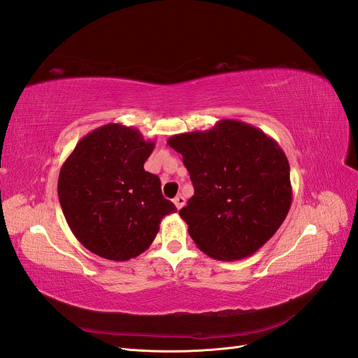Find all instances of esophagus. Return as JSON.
I'll list each match as a JSON object with an SVG mask.
<instances>
[{"label": "esophagus", "instance_id": "34e87169", "mask_svg": "<svg viewBox=\"0 0 358 358\" xmlns=\"http://www.w3.org/2000/svg\"><path fill=\"white\" fill-rule=\"evenodd\" d=\"M173 203H175V206H176L178 209H182L183 204H185V199H183V197L180 196V194H179V196H176L175 200H173Z\"/></svg>", "mask_w": 358, "mask_h": 358}]
</instances>
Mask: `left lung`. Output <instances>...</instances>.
<instances>
[{
  "instance_id": "obj_1",
  "label": "left lung",
  "mask_w": 358,
  "mask_h": 358,
  "mask_svg": "<svg viewBox=\"0 0 358 358\" xmlns=\"http://www.w3.org/2000/svg\"><path fill=\"white\" fill-rule=\"evenodd\" d=\"M167 143L182 155L194 185L179 215L197 248L221 262L255 254L291 208L284 150L259 128L234 119L171 136Z\"/></svg>"
}]
</instances>
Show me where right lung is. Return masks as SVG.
I'll return each instance as SVG.
<instances>
[{
	"mask_svg": "<svg viewBox=\"0 0 358 358\" xmlns=\"http://www.w3.org/2000/svg\"><path fill=\"white\" fill-rule=\"evenodd\" d=\"M155 142L137 128L107 124L86 134L64 161L58 178L61 209L86 249L127 262L154 242L161 220L176 206L145 170Z\"/></svg>",
	"mask_w": 358,
	"mask_h": 358,
	"instance_id": "add662e5",
	"label": "right lung"
}]
</instances>
